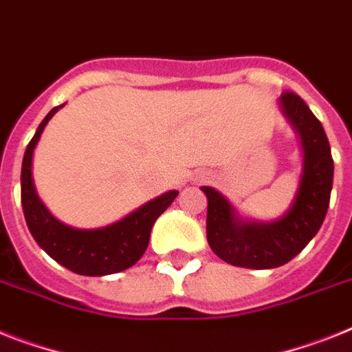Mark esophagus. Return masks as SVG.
I'll return each mask as SVG.
<instances>
[{
  "instance_id": "esophagus-1",
  "label": "esophagus",
  "mask_w": 352,
  "mask_h": 352,
  "mask_svg": "<svg viewBox=\"0 0 352 352\" xmlns=\"http://www.w3.org/2000/svg\"><path fill=\"white\" fill-rule=\"evenodd\" d=\"M208 181V175L206 173H200V175L195 177V182H206Z\"/></svg>"
}]
</instances>
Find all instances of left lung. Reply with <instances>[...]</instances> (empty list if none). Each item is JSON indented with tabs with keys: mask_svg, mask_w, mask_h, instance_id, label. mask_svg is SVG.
<instances>
[{
	"mask_svg": "<svg viewBox=\"0 0 352 352\" xmlns=\"http://www.w3.org/2000/svg\"><path fill=\"white\" fill-rule=\"evenodd\" d=\"M279 107L299 135L302 152L299 186L288 211L270 221L243 218L220 191L200 188L208 197L209 247L234 267L268 270L288 263L313 240L329 208L335 166L324 126L295 93H283Z\"/></svg>",
	"mask_w": 352,
	"mask_h": 352,
	"instance_id": "1",
	"label": "left lung"
}]
</instances>
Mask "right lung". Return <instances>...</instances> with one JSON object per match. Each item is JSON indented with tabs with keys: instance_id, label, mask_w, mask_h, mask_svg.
I'll return each instance as SVG.
<instances>
[{
	"instance_id": "add662e5",
	"label": "right lung",
	"mask_w": 352,
	"mask_h": 352,
	"mask_svg": "<svg viewBox=\"0 0 352 352\" xmlns=\"http://www.w3.org/2000/svg\"><path fill=\"white\" fill-rule=\"evenodd\" d=\"M64 103L52 109L41 121L37 132L26 146L21 168V204L26 226L41 249L67 270L80 276H109L131 268L148 247L153 223L166 211L177 190L166 191L134 209L121 220L98 229H75L53 217L39 199L32 175L34 150L43 134L44 126L55 116Z\"/></svg>"
}]
</instances>
